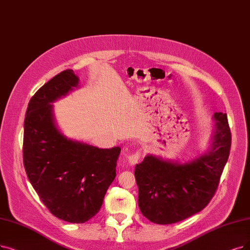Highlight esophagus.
<instances>
[{
	"label": "esophagus",
	"mask_w": 250,
	"mask_h": 250,
	"mask_svg": "<svg viewBox=\"0 0 250 250\" xmlns=\"http://www.w3.org/2000/svg\"><path fill=\"white\" fill-rule=\"evenodd\" d=\"M143 158V152L141 149H138L136 152H133L130 155H127V160L130 165H135L136 163H138L141 161V159Z\"/></svg>",
	"instance_id": "esophagus-1"
}]
</instances>
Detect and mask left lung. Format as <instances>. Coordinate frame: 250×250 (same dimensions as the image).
<instances>
[{"label":"left lung","mask_w":250,"mask_h":250,"mask_svg":"<svg viewBox=\"0 0 250 250\" xmlns=\"http://www.w3.org/2000/svg\"><path fill=\"white\" fill-rule=\"evenodd\" d=\"M212 148L192 162L179 164L146 156L135 166L138 206L158 225L175 224L201 211L212 197L231 151L227 114L215 113Z\"/></svg>","instance_id":"1"}]
</instances>
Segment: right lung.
I'll return each instance as SVG.
<instances>
[{"label": "right lung", "mask_w": 250, "mask_h": 250, "mask_svg": "<svg viewBox=\"0 0 250 250\" xmlns=\"http://www.w3.org/2000/svg\"><path fill=\"white\" fill-rule=\"evenodd\" d=\"M73 69L53 77L27 105L23 133V165L41 201L54 216L82 224L101 209L116 176L121 148H98L67 139L53 122L52 105L77 87Z\"/></svg>", "instance_id": "obj_1"}]
</instances>
